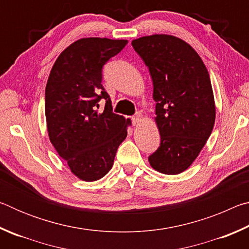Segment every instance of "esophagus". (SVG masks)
Returning <instances> with one entry per match:
<instances>
[{"mask_svg":"<svg viewBox=\"0 0 249 249\" xmlns=\"http://www.w3.org/2000/svg\"><path fill=\"white\" fill-rule=\"evenodd\" d=\"M141 120H142V114H141V113H137L136 115L132 117V122H133V124H135V125L140 123Z\"/></svg>","mask_w":249,"mask_h":249,"instance_id":"obj_1","label":"esophagus"}]
</instances>
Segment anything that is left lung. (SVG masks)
I'll return each instance as SVG.
<instances>
[{"mask_svg":"<svg viewBox=\"0 0 249 249\" xmlns=\"http://www.w3.org/2000/svg\"><path fill=\"white\" fill-rule=\"evenodd\" d=\"M132 45L154 84L160 146L148 161L161 174L178 175L195 161L215 122L208 69L196 50L175 36H145Z\"/></svg>","mask_w":249,"mask_h":249,"instance_id":"1","label":"left lung"}]
</instances>
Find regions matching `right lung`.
<instances>
[{"label":"right lung","mask_w":249,"mask_h":249,"mask_svg":"<svg viewBox=\"0 0 249 249\" xmlns=\"http://www.w3.org/2000/svg\"><path fill=\"white\" fill-rule=\"evenodd\" d=\"M127 40L81 38L62 52L50 71L45 90L49 140L71 172L84 181L107 174L116 150L127 136L129 119L113 113L102 86L104 65ZM106 105L99 109V101Z\"/></svg>","instance_id":"right-lung-1"}]
</instances>
